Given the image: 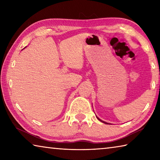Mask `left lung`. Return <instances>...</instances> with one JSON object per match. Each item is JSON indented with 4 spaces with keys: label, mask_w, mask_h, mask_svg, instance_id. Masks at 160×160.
I'll return each instance as SVG.
<instances>
[{
    "label": "left lung",
    "mask_w": 160,
    "mask_h": 160,
    "mask_svg": "<svg viewBox=\"0 0 160 160\" xmlns=\"http://www.w3.org/2000/svg\"><path fill=\"white\" fill-rule=\"evenodd\" d=\"M97 119H98V120H99L100 121H102V123H105V124H109V123H107V122H105V121H102V120H101V119H100V118H99L98 117H97Z\"/></svg>",
    "instance_id": "obj_1"
}]
</instances>
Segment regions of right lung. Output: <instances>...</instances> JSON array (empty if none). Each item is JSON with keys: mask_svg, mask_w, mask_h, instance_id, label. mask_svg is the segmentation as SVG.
<instances>
[{"mask_svg": "<svg viewBox=\"0 0 160 160\" xmlns=\"http://www.w3.org/2000/svg\"><path fill=\"white\" fill-rule=\"evenodd\" d=\"M26 47H25V48H26ZM24 48H23V49H24Z\"/></svg>", "mask_w": 160, "mask_h": 160, "instance_id": "add662e5", "label": "right lung"}]
</instances>
